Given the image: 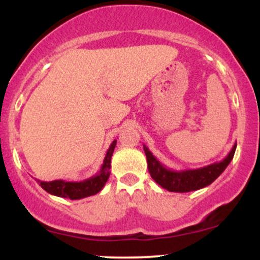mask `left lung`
<instances>
[{
    "instance_id": "obj_1",
    "label": "left lung",
    "mask_w": 260,
    "mask_h": 260,
    "mask_svg": "<svg viewBox=\"0 0 260 260\" xmlns=\"http://www.w3.org/2000/svg\"><path fill=\"white\" fill-rule=\"evenodd\" d=\"M236 147H237V143H235L228 156L221 161L210 164V165L204 166V168L176 171V170H170L165 165H162L151 154L147 145H143L145 155H147L148 169L151 178L162 188L170 190V192L176 193L192 192V190L201 189V188H204L213 183L225 171L229 164L231 162L232 157L235 155Z\"/></svg>"
}]
</instances>
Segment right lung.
Returning <instances> with one entry per match:
<instances>
[{
    "label": "right lung",
    "instance_id": "obj_1",
    "mask_svg": "<svg viewBox=\"0 0 260 260\" xmlns=\"http://www.w3.org/2000/svg\"><path fill=\"white\" fill-rule=\"evenodd\" d=\"M116 143L117 140H113L107 149L105 159H104L103 165H101L100 171L92 177L88 178V180L80 181V182H67L63 180H55L51 182H44L38 181L43 189L46 190L50 194L56 197H62V198H70L72 201L76 199L86 198L99 193L103 189L105 183L110 177V169H111V157L112 153L115 150Z\"/></svg>",
    "mask_w": 260,
    "mask_h": 260
}]
</instances>
